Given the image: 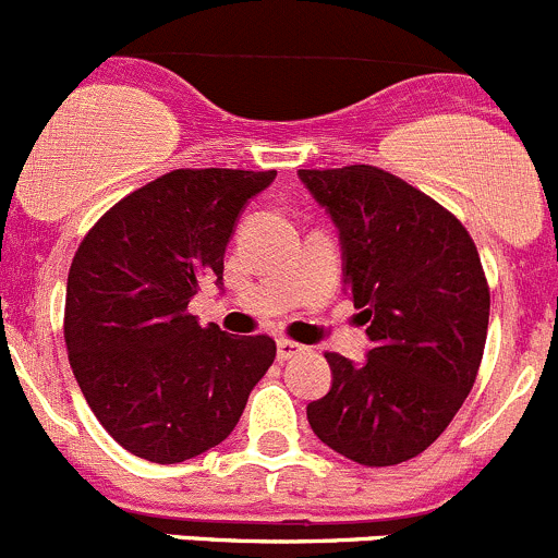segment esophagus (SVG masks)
<instances>
[{"instance_id":"esophagus-1","label":"esophagus","mask_w":558,"mask_h":558,"mask_svg":"<svg viewBox=\"0 0 558 558\" xmlns=\"http://www.w3.org/2000/svg\"><path fill=\"white\" fill-rule=\"evenodd\" d=\"M301 352H306V347L298 344V341H290V339H279V341H277V355H279V361H290V357L301 355Z\"/></svg>"}]
</instances>
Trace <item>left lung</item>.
I'll return each instance as SVG.
<instances>
[{"label": "left lung", "instance_id": "8db88e82", "mask_svg": "<svg viewBox=\"0 0 558 558\" xmlns=\"http://www.w3.org/2000/svg\"><path fill=\"white\" fill-rule=\"evenodd\" d=\"M330 214L344 284L372 339L355 366L325 352L333 385L306 407L312 432L363 466L421 456L477 379L490 292L464 225L426 192L374 165L298 170Z\"/></svg>", "mask_w": 558, "mask_h": 558}]
</instances>
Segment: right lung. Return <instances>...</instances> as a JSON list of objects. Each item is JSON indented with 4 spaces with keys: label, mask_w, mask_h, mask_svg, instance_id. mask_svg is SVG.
Returning a JSON list of instances; mask_svg holds the SVG:
<instances>
[{
    "label": "right lung",
    "mask_w": 558,
    "mask_h": 558,
    "mask_svg": "<svg viewBox=\"0 0 558 558\" xmlns=\"http://www.w3.org/2000/svg\"><path fill=\"white\" fill-rule=\"evenodd\" d=\"M277 170L181 168L121 197L84 235L64 341L86 404L137 459L179 464L217 448L271 368V336H230L190 314L197 279L222 281L241 208Z\"/></svg>",
    "instance_id": "add662e5"
}]
</instances>
